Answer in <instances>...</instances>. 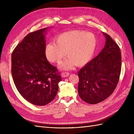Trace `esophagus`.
I'll return each instance as SVG.
<instances>
[{
	"label": "esophagus",
	"instance_id": "1",
	"mask_svg": "<svg viewBox=\"0 0 134 134\" xmlns=\"http://www.w3.org/2000/svg\"><path fill=\"white\" fill-rule=\"evenodd\" d=\"M69 74H70L69 72H62V76L63 77H64V78H65V77L68 76L69 75Z\"/></svg>",
	"mask_w": 134,
	"mask_h": 134
}]
</instances>
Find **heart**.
<instances>
[{
  "instance_id": "heart-1",
  "label": "heart",
  "mask_w": 134,
  "mask_h": 134,
  "mask_svg": "<svg viewBox=\"0 0 134 134\" xmlns=\"http://www.w3.org/2000/svg\"><path fill=\"white\" fill-rule=\"evenodd\" d=\"M97 44L95 35L91 32L74 30L58 36L54 43L47 44L46 55L50 62L59 64L65 55L68 58L62 65L70 69L75 65L81 66L88 63L94 54Z\"/></svg>"
}]
</instances>
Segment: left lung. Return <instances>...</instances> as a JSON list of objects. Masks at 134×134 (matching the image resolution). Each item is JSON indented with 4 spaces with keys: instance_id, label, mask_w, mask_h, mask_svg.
Returning <instances> with one entry per match:
<instances>
[{
    "instance_id": "1",
    "label": "left lung",
    "mask_w": 134,
    "mask_h": 134,
    "mask_svg": "<svg viewBox=\"0 0 134 134\" xmlns=\"http://www.w3.org/2000/svg\"><path fill=\"white\" fill-rule=\"evenodd\" d=\"M106 38L103 50L78 72V94L83 100L97 104L107 98L119 83L121 70L120 47L111 37Z\"/></svg>"
}]
</instances>
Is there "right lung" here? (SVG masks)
Returning a JSON list of instances; mask_svg holds the SVG:
<instances>
[{
  "mask_svg": "<svg viewBox=\"0 0 134 134\" xmlns=\"http://www.w3.org/2000/svg\"><path fill=\"white\" fill-rule=\"evenodd\" d=\"M46 30L28 34L12 54L11 71L15 86L24 98L37 106H44L55 98L62 80L57 68L46 59Z\"/></svg>",
  "mask_w": 134,
  "mask_h": 134,
  "instance_id": "right-lung-1",
  "label": "right lung"
}]
</instances>
